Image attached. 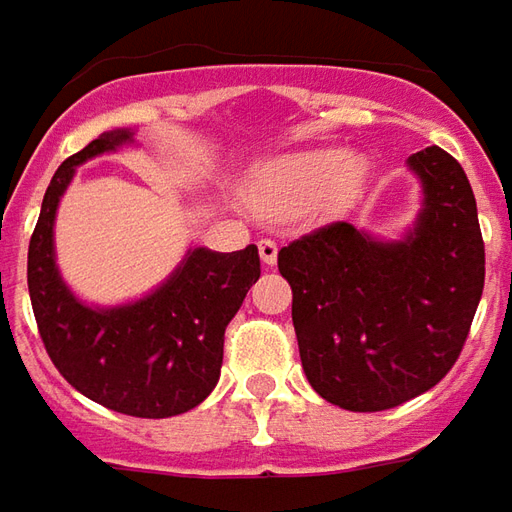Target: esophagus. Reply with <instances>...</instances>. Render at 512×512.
Instances as JSON below:
<instances>
[{"mask_svg": "<svg viewBox=\"0 0 512 512\" xmlns=\"http://www.w3.org/2000/svg\"><path fill=\"white\" fill-rule=\"evenodd\" d=\"M259 256H262L264 264H270V267H273V264H276V259H278V245H276V242H273V239H262V242H259Z\"/></svg>", "mask_w": 512, "mask_h": 512, "instance_id": "34e87169", "label": "esophagus"}]
</instances>
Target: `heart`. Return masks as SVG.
<instances>
[{
  "label": "heart",
  "instance_id": "b5f03b06",
  "mask_svg": "<svg viewBox=\"0 0 512 512\" xmlns=\"http://www.w3.org/2000/svg\"><path fill=\"white\" fill-rule=\"evenodd\" d=\"M365 167L354 155H343L337 150H312L278 161L262 172L253 186V203L270 217H290L315 203L323 192L331 197H348L357 192Z\"/></svg>",
  "mask_w": 512,
  "mask_h": 512
}]
</instances>
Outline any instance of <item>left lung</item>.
<instances>
[{
  "label": "left lung",
  "instance_id": "8db88e82",
  "mask_svg": "<svg viewBox=\"0 0 512 512\" xmlns=\"http://www.w3.org/2000/svg\"><path fill=\"white\" fill-rule=\"evenodd\" d=\"M424 209L401 242L329 222L278 250L306 379L351 412L432 390L463 351L485 287L477 200L440 147L410 155Z\"/></svg>",
  "mask_w": 512,
  "mask_h": 512
}]
</instances>
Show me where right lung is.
<instances>
[{
	"label": "right lung",
	"instance_id": "obj_1",
	"mask_svg": "<svg viewBox=\"0 0 512 512\" xmlns=\"http://www.w3.org/2000/svg\"><path fill=\"white\" fill-rule=\"evenodd\" d=\"M130 139V130L102 133L52 175L30 236L27 287L49 359L74 390L122 415L169 418L214 390L225 326L262 276V264L256 245L234 253L195 248L142 301L114 309L77 301L55 264V211L77 164Z\"/></svg>",
	"mask_w": 512,
	"mask_h": 512
}]
</instances>
